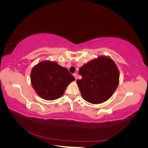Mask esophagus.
Returning a JSON list of instances; mask_svg holds the SVG:
<instances>
[{"mask_svg":"<svg viewBox=\"0 0 148 148\" xmlns=\"http://www.w3.org/2000/svg\"><path fill=\"white\" fill-rule=\"evenodd\" d=\"M73 76H74V77H75V79H77V74L76 73H74V74H73Z\"/></svg>","mask_w":148,"mask_h":148,"instance_id":"obj_1","label":"esophagus"}]
</instances>
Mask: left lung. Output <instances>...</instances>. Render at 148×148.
<instances>
[{"label":"left lung","mask_w":148,"mask_h":148,"mask_svg":"<svg viewBox=\"0 0 148 148\" xmlns=\"http://www.w3.org/2000/svg\"><path fill=\"white\" fill-rule=\"evenodd\" d=\"M82 76L76 82L85 101L101 104L108 100L119 85V72L110 57L99 56L84 64L79 70Z\"/></svg>","instance_id":"1"}]
</instances>
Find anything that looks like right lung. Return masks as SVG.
<instances>
[{"instance_id":"right-lung-1","label":"right lung","mask_w":148,"mask_h":148,"mask_svg":"<svg viewBox=\"0 0 148 148\" xmlns=\"http://www.w3.org/2000/svg\"><path fill=\"white\" fill-rule=\"evenodd\" d=\"M75 80L67 69L56 62L44 61L32 68V86L39 97L47 101L60 98L70 83Z\"/></svg>"}]
</instances>
